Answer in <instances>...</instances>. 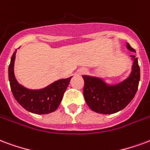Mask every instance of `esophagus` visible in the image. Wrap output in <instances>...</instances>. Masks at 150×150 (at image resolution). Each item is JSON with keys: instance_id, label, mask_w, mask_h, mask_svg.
I'll return each mask as SVG.
<instances>
[{"instance_id": "obj_1", "label": "esophagus", "mask_w": 150, "mask_h": 150, "mask_svg": "<svg viewBox=\"0 0 150 150\" xmlns=\"http://www.w3.org/2000/svg\"><path fill=\"white\" fill-rule=\"evenodd\" d=\"M86 69H81V70L79 71L80 74H86Z\"/></svg>"}]
</instances>
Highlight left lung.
I'll use <instances>...</instances> for the list:
<instances>
[{"mask_svg":"<svg viewBox=\"0 0 150 150\" xmlns=\"http://www.w3.org/2000/svg\"><path fill=\"white\" fill-rule=\"evenodd\" d=\"M129 51H136L126 43ZM130 74L125 79L117 83H108L97 76L83 75L85 81L83 94L88 106L93 111L101 114L115 113L127 106L136 94L140 81V68L135 55Z\"/></svg>","mask_w":150,"mask_h":150,"instance_id":"8db88e82","label":"left lung"}]
</instances>
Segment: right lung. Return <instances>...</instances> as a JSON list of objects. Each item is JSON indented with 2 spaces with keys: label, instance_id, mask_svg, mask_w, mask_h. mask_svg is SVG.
<instances>
[{
  "label": "right lung",
  "instance_id": "obj_1",
  "mask_svg": "<svg viewBox=\"0 0 150 150\" xmlns=\"http://www.w3.org/2000/svg\"><path fill=\"white\" fill-rule=\"evenodd\" d=\"M17 50L11 57L8 66V80L15 99L29 112L36 114H47L55 111L63 98L71 78L60 79L42 88L31 89L21 85L14 74V64Z\"/></svg>",
  "mask_w": 150,
  "mask_h": 150
}]
</instances>
